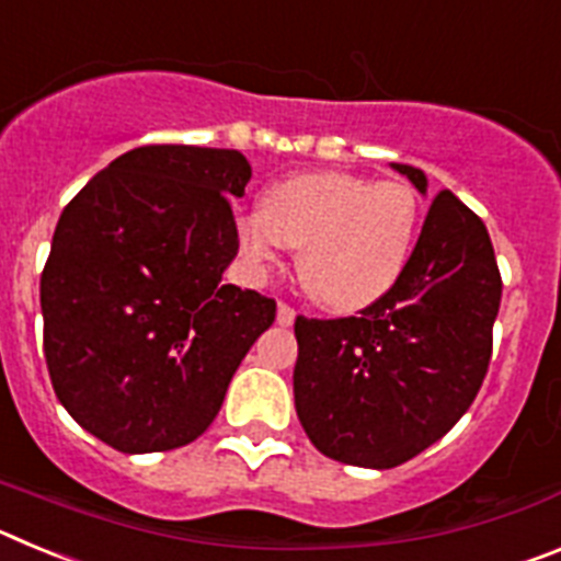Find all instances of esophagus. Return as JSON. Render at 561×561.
Returning <instances> with one entry per match:
<instances>
[{
	"label": "esophagus",
	"instance_id": "esophagus-1",
	"mask_svg": "<svg viewBox=\"0 0 561 561\" xmlns=\"http://www.w3.org/2000/svg\"><path fill=\"white\" fill-rule=\"evenodd\" d=\"M295 323V309H291L289 304H277V325H289Z\"/></svg>",
	"mask_w": 561,
	"mask_h": 561
}]
</instances>
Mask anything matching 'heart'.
<instances>
[{
	"mask_svg": "<svg viewBox=\"0 0 561 561\" xmlns=\"http://www.w3.org/2000/svg\"><path fill=\"white\" fill-rule=\"evenodd\" d=\"M419 236V196L408 182L340 171L295 173L264 193L261 210L236 216L238 250L270 266L297 252L306 295L329 311H359L404 275Z\"/></svg>",
	"mask_w": 561,
	"mask_h": 561,
	"instance_id": "obj_1",
	"label": "heart"
}]
</instances>
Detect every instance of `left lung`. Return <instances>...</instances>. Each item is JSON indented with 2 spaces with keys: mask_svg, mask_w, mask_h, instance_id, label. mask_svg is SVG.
<instances>
[{
  "mask_svg": "<svg viewBox=\"0 0 561 561\" xmlns=\"http://www.w3.org/2000/svg\"><path fill=\"white\" fill-rule=\"evenodd\" d=\"M393 171L427 196L421 168ZM500 295L485 225L440 191L388 295L359 317L295 320V410L311 444L340 463L393 469L444 438L483 385Z\"/></svg>",
  "mask_w": 561,
  "mask_h": 561,
  "instance_id": "obj_1",
  "label": "left lung"
}]
</instances>
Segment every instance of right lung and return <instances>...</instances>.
Listing matches in <instances>:
<instances>
[{"instance_id":"1","label":"right lung","mask_w":561,"mask_h":561,"mask_svg":"<svg viewBox=\"0 0 561 561\" xmlns=\"http://www.w3.org/2000/svg\"><path fill=\"white\" fill-rule=\"evenodd\" d=\"M241 151L142 146L108 162L58 219L42 275L58 401L117 453L185 447L219 415L275 300L225 284L238 252L227 196Z\"/></svg>"}]
</instances>
